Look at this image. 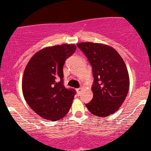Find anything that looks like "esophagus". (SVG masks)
I'll use <instances>...</instances> for the list:
<instances>
[{
    "label": "esophagus",
    "mask_w": 151,
    "mask_h": 151,
    "mask_svg": "<svg viewBox=\"0 0 151 151\" xmlns=\"http://www.w3.org/2000/svg\"><path fill=\"white\" fill-rule=\"evenodd\" d=\"M81 90H82V87H80L79 88H77L76 91H77V92H78V93H79L81 92Z\"/></svg>",
    "instance_id": "1"
}]
</instances>
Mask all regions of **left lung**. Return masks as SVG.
I'll return each instance as SVG.
<instances>
[{
  "mask_svg": "<svg viewBox=\"0 0 151 151\" xmlns=\"http://www.w3.org/2000/svg\"><path fill=\"white\" fill-rule=\"evenodd\" d=\"M77 46L92 66V100L86 107L93 115L108 117L121 107L129 88V73L118 52L107 45L80 42Z\"/></svg>",
  "mask_w": 151,
  "mask_h": 151,
  "instance_id": "1",
  "label": "left lung"
}]
</instances>
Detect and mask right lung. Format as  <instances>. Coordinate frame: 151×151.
Returning a JSON list of instances; mask_svg holds the SVG:
<instances>
[{"label":"right lung","mask_w":151,"mask_h":151,"mask_svg":"<svg viewBox=\"0 0 151 151\" xmlns=\"http://www.w3.org/2000/svg\"><path fill=\"white\" fill-rule=\"evenodd\" d=\"M76 49L73 44L46 47L30 58L22 78V92L30 109L52 121L63 118L70 110L76 91L63 85L65 60Z\"/></svg>","instance_id":"add662e5"}]
</instances>
